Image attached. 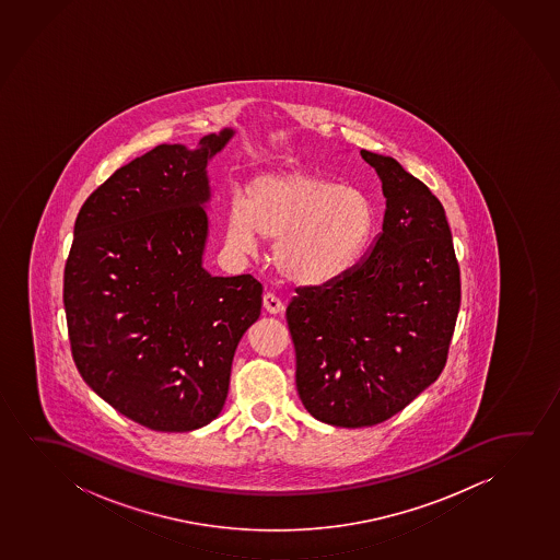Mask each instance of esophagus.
<instances>
[{"label":"esophagus","mask_w":560,"mask_h":560,"mask_svg":"<svg viewBox=\"0 0 560 560\" xmlns=\"http://www.w3.org/2000/svg\"><path fill=\"white\" fill-rule=\"evenodd\" d=\"M264 307H266L268 314L277 315L283 314L284 304L273 292H266V294H264Z\"/></svg>","instance_id":"34e87169"}]
</instances>
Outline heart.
<instances>
[{
  "instance_id": "b5f03b06",
  "label": "heart",
  "mask_w": 560,
  "mask_h": 560,
  "mask_svg": "<svg viewBox=\"0 0 560 560\" xmlns=\"http://www.w3.org/2000/svg\"><path fill=\"white\" fill-rule=\"evenodd\" d=\"M375 228V202L368 192L306 172H284L254 177L245 202H231L225 243L246 254L260 237H277L273 264L281 276L302 287H327L360 264Z\"/></svg>"
}]
</instances>
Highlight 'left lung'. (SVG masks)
Listing matches in <instances>:
<instances>
[{
	"label": "left lung",
	"mask_w": 560,
	"mask_h": 560,
	"mask_svg": "<svg viewBox=\"0 0 560 560\" xmlns=\"http://www.w3.org/2000/svg\"><path fill=\"white\" fill-rule=\"evenodd\" d=\"M361 156L383 182V231L348 276L296 289L287 307L300 399L342 429L390 419L436 381L460 306L442 202L396 159Z\"/></svg>",
	"instance_id": "1"
}]
</instances>
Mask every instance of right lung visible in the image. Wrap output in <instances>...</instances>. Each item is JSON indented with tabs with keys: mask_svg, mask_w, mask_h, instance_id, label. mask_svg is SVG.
<instances>
[{
	"mask_svg": "<svg viewBox=\"0 0 560 560\" xmlns=\"http://www.w3.org/2000/svg\"><path fill=\"white\" fill-rule=\"evenodd\" d=\"M235 136L159 145L88 197L65 266V312L80 375L118 413L159 432L220 415L238 340L260 317L253 276L202 266L208 162Z\"/></svg>",
	"mask_w": 560,
	"mask_h": 560,
	"instance_id": "right-lung-1",
	"label": "right lung"
}]
</instances>
